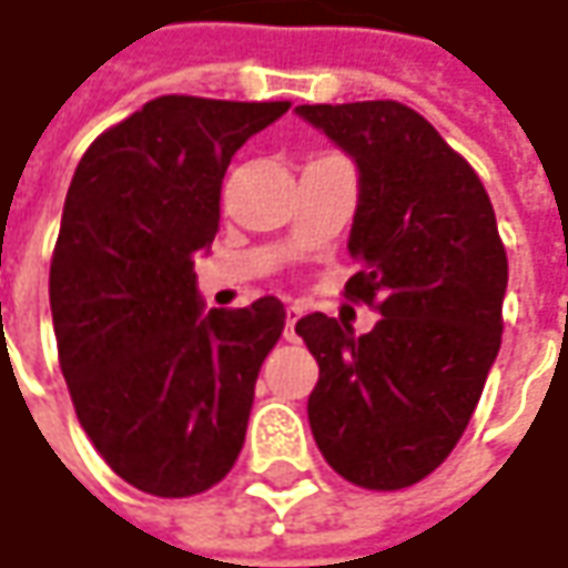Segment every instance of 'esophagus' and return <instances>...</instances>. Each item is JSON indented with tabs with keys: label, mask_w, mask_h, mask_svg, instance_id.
<instances>
[{
	"label": "esophagus",
	"mask_w": 568,
	"mask_h": 568,
	"mask_svg": "<svg viewBox=\"0 0 568 568\" xmlns=\"http://www.w3.org/2000/svg\"><path fill=\"white\" fill-rule=\"evenodd\" d=\"M301 320V307L297 304H291L287 307V336H294V323Z\"/></svg>",
	"instance_id": "34e87169"
}]
</instances>
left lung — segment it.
Listing matches in <instances>:
<instances>
[{"instance_id": "1", "label": "left lung", "mask_w": 568, "mask_h": 568, "mask_svg": "<svg viewBox=\"0 0 568 568\" xmlns=\"http://www.w3.org/2000/svg\"><path fill=\"white\" fill-rule=\"evenodd\" d=\"M359 166L343 294L379 323L356 336L326 314L297 320L320 366L307 418L326 464L356 487L425 480L462 442L500 349L507 251L484 182L398 101L301 104Z\"/></svg>"}]
</instances>
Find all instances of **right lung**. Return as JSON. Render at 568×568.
Returning <instances> with one entry per match:
<instances>
[{
	"label": "right lung",
	"mask_w": 568,
	"mask_h": 568,
	"mask_svg": "<svg viewBox=\"0 0 568 568\" xmlns=\"http://www.w3.org/2000/svg\"><path fill=\"white\" fill-rule=\"evenodd\" d=\"M291 101L166 94L81 156L51 254L58 363L81 428L153 497L215 487L245 445L254 383L284 304L209 311L192 257L219 232L222 179Z\"/></svg>",
	"instance_id": "obj_1"
}]
</instances>
